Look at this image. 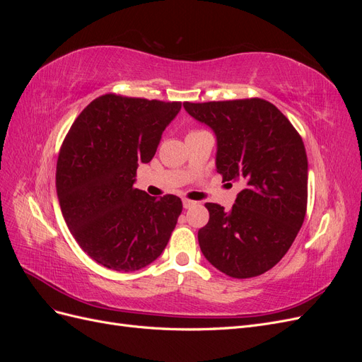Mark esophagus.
Returning <instances> with one entry per match:
<instances>
[{
    "label": "esophagus",
    "mask_w": 362,
    "mask_h": 362,
    "mask_svg": "<svg viewBox=\"0 0 362 362\" xmlns=\"http://www.w3.org/2000/svg\"><path fill=\"white\" fill-rule=\"evenodd\" d=\"M193 205H196L194 201H190V199H184V201H182V206H184V208H192Z\"/></svg>",
    "instance_id": "1"
}]
</instances>
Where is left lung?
<instances>
[{"mask_svg":"<svg viewBox=\"0 0 362 362\" xmlns=\"http://www.w3.org/2000/svg\"><path fill=\"white\" fill-rule=\"evenodd\" d=\"M217 139L216 168L245 189L229 211L206 202L199 229L204 257L225 275L246 279L270 270L287 254L308 202V160L290 120L261 98L184 103Z\"/></svg>","mask_w":362,"mask_h":362,"instance_id":"8db88e82","label":"left lung"}]
</instances>
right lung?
Returning a JSON list of instances; mask_svg holds the SVG:
<instances>
[{
	"label": "right lung",
	"mask_w": 362,
	"mask_h": 362,
	"mask_svg": "<svg viewBox=\"0 0 362 362\" xmlns=\"http://www.w3.org/2000/svg\"><path fill=\"white\" fill-rule=\"evenodd\" d=\"M181 103L107 93L75 119L57 160V196L71 234L98 264L134 272L157 259L182 211L175 194L134 189Z\"/></svg>",
	"instance_id": "right-lung-1"
}]
</instances>
